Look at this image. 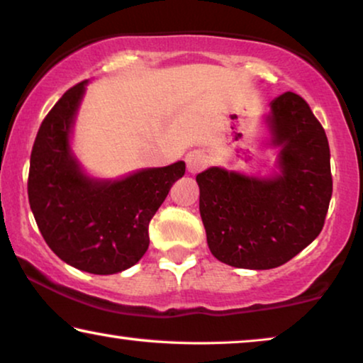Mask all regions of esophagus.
Listing matches in <instances>:
<instances>
[{"label": "esophagus", "instance_id": "1", "mask_svg": "<svg viewBox=\"0 0 363 363\" xmlns=\"http://www.w3.org/2000/svg\"><path fill=\"white\" fill-rule=\"evenodd\" d=\"M186 164H187V171L191 174H196L207 166V157L204 152L199 151V149H196V151H191L187 154Z\"/></svg>", "mask_w": 363, "mask_h": 363}]
</instances>
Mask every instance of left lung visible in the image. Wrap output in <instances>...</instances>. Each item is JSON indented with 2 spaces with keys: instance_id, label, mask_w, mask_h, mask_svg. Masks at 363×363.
<instances>
[{
  "instance_id": "8db88e82",
  "label": "left lung",
  "mask_w": 363,
  "mask_h": 363,
  "mask_svg": "<svg viewBox=\"0 0 363 363\" xmlns=\"http://www.w3.org/2000/svg\"><path fill=\"white\" fill-rule=\"evenodd\" d=\"M260 118L277 149L264 176L209 167L197 174L207 245L220 262L265 270L286 264L320 234L332 197L330 149L308 104L284 93Z\"/></svg>"
}]
</instances>
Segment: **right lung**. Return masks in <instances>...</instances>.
<instances>
[{"label": "right lung", "mask_w": 363, "mask_h": 363, "mask_svg": "<svg viewBox=\"0 0 363 363\" xmlns=\"http://www.w3.org/2000/svg\"><path fill=\"white\" fill-rule=\"evenodd\" d=\"M89 81L66 91L43 121L31 152L28 197L46 244L74 269L111 275L133 267L149 247V222L186 164L96 177L72 149Z\"/></svg>", "instance_id": "1"}]
</instances>
